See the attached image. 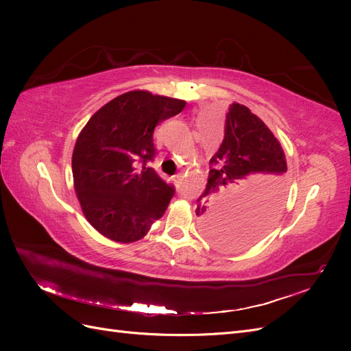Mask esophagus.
<instances>
[{
	"label": "esophagus",
	"mask_w": 351,
	"mask_h": 351,
	"mask_svg": "<svg viewBox=\"0 0 351 351\" xmlns=\"http://www.w3.org/2000/svg\"><path fill=\"white\" fill-rule=\"evenodd\" d=\"M176 183H177V186H180L182 184V182H183V173H178V174H176Z\"/></svg>",
	"instance_id": "1"
}]
</instances>
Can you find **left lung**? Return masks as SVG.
I'll return each mask as SVG.
<instances>
[{
	"instance_id": "1",
	"label": "left lung",
	"mask_w": 351,
	"mask_h": 351,
	"mask_svg": "<svg viewBox=\"0 0 351 351\" xmlns=\"http://www.w3.org/2000/svg\"><path fill=\"white\" fill-rule=\"evenodd\" d=\"M209 164L196 208L204 234L221 249L247 247L267 234L284 204L287 161L281 143L258 115L232 102L224 141Z\"/></svg>"
}]
</instances>
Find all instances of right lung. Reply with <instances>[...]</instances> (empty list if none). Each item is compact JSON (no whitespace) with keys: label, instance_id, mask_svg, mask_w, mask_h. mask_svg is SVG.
<instances>
[{"label":"right lung","instance_id":"add662e5","mask_svg":"<svg viewBox=\"0 0 351 351\" xmlns=\"http://www.w3.org/2000/svg\"><path fill=\"white\" fill-rule=\"evenodd\" d=\"M184 107L183 99L130 90L105 104L82 129L71 156L74 190L84 218L104 237L137 241L164 215L174 186L146 164L155 156L156 124Z\"/></svg>","mask_w":351,"mask_h":351}]
</instances>
